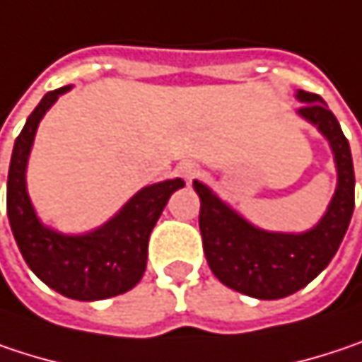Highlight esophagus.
Instances as JSON below:
<instances>
[{"mask_svg":"<svg viewBox=\"0 0 362 362\" xmlns=\"http://www.w3.org/2000/svg\"><path fill=\"white\" fill-rule=\"evenodd\" d=\"M178 172H180V176L184 180H192V178L199 176V165L197 163H182L180 168H178Z\"/></svg>","mask_w":362,"mask_h":362,"instance_id":"1","label":"esophagus"}]
</instances>
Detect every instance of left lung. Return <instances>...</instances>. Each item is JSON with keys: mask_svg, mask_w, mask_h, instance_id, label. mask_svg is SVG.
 I'll return each mask as SVG.
<instances>
[{"mask_svg": "<svg viewBox=\"0 0 362 362\" xmlns=\"http://www.w3.org/2000/svg\"><path fill=\"white\" fill-rule=\"evenodd\" d=\"M296 99L305 103L298 115L329 141L338 170L336 192L317 226L300 234L261 230L223 203L207 184L192 182L201 199L203 250L214 276L259 300L290 296L317 278L334 259L354 211L352 155L336 115L315 93L298 90Z\"/></svg>", "mask_w": 362, "mask_h": 362, "instance_id": "left-lung-1", "label": "left lung"}]
</instances>
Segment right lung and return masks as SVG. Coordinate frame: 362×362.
<instances>
[{
	"label": "right lung",
	"mask_w": 362,
	"mask_h": 362,
	"mask_svg": "<svg viewBox=\"0 0 362 362\" xmlns=\"http://www.w3.org/2000/svg\"><path fill=\"white\" fill-rule=\"evenodd\" d=\"M66 90L70 86L49 90L18 134L8 172V219L33 274L55 292L88 303L124 294L141 281L147 269L151 230L184 180L174 178L141 188L93 232L72 236L47 228L37 217L26 192V163L39 122Z\"/></svg>",
	"instance_id": "1"
}]
</instances>
